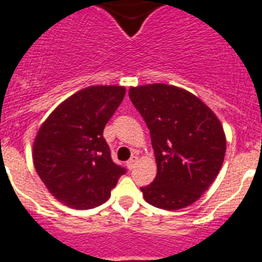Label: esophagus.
<instances>
[{
  "mask_svg": "<svg viewBox=\"0 0 262 262\" xmlns=\"http://www.w3.org/2000/svg\"><path fill=\"white\" fill-rule=\"evenodd\" d=\"M137 162H139V158L137 156H132L130 159L127 160L126 162V166L129 170H132V168H135V166L137 164Z\"/></svg>",
  "mask_w": 262,
  "mask_h": 262,
  "instance_id": "34e87169",
  "label": "esophagus"
}]
</instances>
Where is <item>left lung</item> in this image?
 Listing matches in <instances>:
<instances>
[{"label": "left lung", "instance_id": "8db88e82", "mask_svg": "<svg viewBox=\"0 0 262 262\" xmlns=\"http://www.w3.org/2000/svg\"><path fill=\"white\" fill-rule=\"evenodd\" d=\"M129 98L149 129L158 168L154 182L141 187L144 200L164 211L189 207L222 168L223 125L201 99L175 85L130 87Z\"/></svg>", "mask_w": 262, "mask_h": 262}]
</instances>
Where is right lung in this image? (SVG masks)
<instances>
[{
	"instance_id": "right-lung-1",
	"label": "right lung",
	"mask_w": 262,
	"mask_h": 262,
	"mask_svg": "<svg viewBox=\"0 0 262 262\" xmlns=\"http://www.w3.org/2000/svg\"><path fill=\"white\" fill-rule=\"evenodd\" d=\"M122 85H92L59 103L32 145L35 170L59 203L91 209L110 199L126 170L111 159L103 129L125 96Z\"/></svg>"
}]
</instances>
